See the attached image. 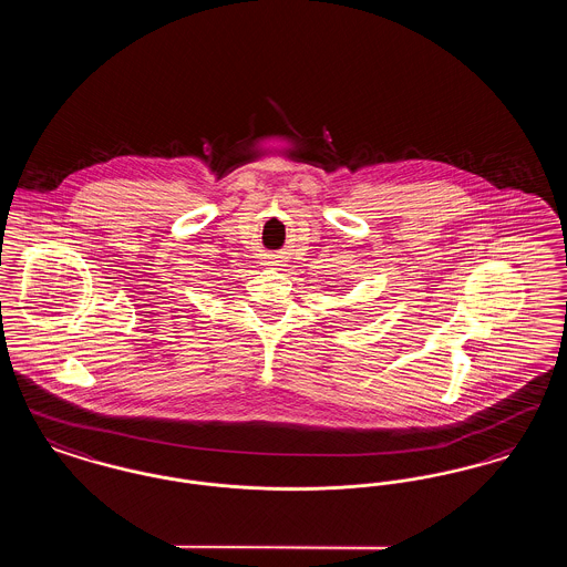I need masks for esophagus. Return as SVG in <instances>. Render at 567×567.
Here are the masks:
<instances>
[{"label":"esophagus","mask_w":567,"mask_h":567,"mask_svg":"<svg viewBox=\"0 0 567 567\" xmlns=\"http://www.w3.org/2000/svg\"><path fill=\"white\" fill-rule=\"evenodd\" d=\"M266 264H268V266H274V264H278V261H276V257H268V259H266Z\"/></svg>","instance_id":"34e87169"}]
</instances>
